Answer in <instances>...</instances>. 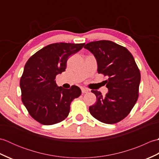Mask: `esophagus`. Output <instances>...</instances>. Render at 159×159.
I'll use <instances>...</instances> for the list:
<instances>
[{"label":"esophagus","mask_w":159,"mask_h":159,"mask_svg":"<svg viewBox=\"0 0 159 159\" xmlns=\"http://www.w3.org/2000/svg\"><path fill=\"white\" fill-rule=\"evenodd\" d=\"M81 91H82L83 93H87L89 92V89H87V88H82Z\"/></svg>","instance_id":"1"}]
</instances>
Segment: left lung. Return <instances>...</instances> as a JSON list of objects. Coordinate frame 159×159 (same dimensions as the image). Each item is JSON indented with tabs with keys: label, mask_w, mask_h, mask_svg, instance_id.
Wrapping results in <instances>:
<instances>
[{
	"label": "left lung",
	"mask_w": 159,
	"mask_h": 159,
	"mask_svg": "<svg viewBox=\"0 0 159 159\" xmlns=\"http://www.w3.org/2000/svg\"><path fill=\"white\" fill-rule=\"evenodd\" d=\"M84 48L95 57L98 74L108 77L105 96L92 90L97 100L89 112L101 122H119L129 114L139 96L141 74L134 57L125 47L109 40L89 42Z\"/></svg>",
	"instance_id": "8db88e82"
}]
</instances>
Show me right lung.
Returning a JSON list of instances; mask_svg holds the SVG:
<instances>
[{
  "label": "right lung",
  "instance_id": "obj_1",
  "mask_svg": "<svg viewBox=\"0 0 159 159\" xmlns=\"http://www.w3.org/2000/svg\"><path fill=\"white\" fill-rule=\"evenodd\" d=\"M85 43H51L35 53L26 63L20 86L22 101L33 119L43 125H52L65 120L71 102L81 90L57 86L55 78L66 68L70 56L79 52Z\"/></svg>",
  "mask_w": 159,
  "mask_h": 159
}]
</instances>
